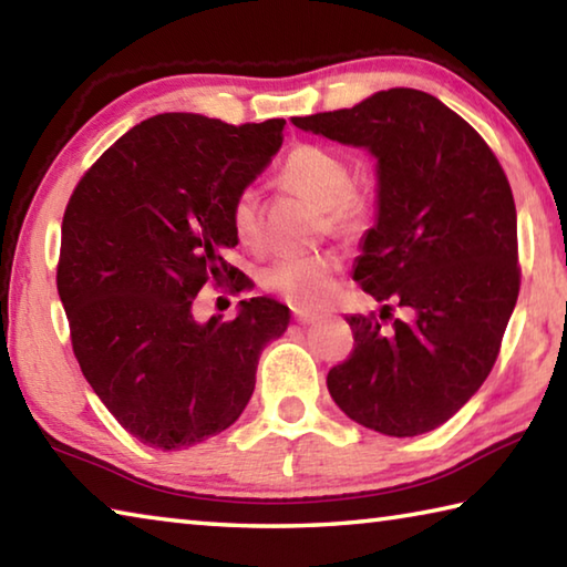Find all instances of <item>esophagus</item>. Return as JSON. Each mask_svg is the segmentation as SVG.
Segmentation results:
<instances>
[{"mask_svg":"<svg viewBox=\"0 0 567 567\" xmlns=\"http://www.w3.org/2000/svg\"><path fill=\"white\" fill-rule=\"evenodd\" d=\"M315 320H320V315L307 312V310H295V322L297 324H312Z\"/></svg>","mask_w":567,"mask_h":567,"instance_id":"obj_1","label":"esophagus"}]
</instances>
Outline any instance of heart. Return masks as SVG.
<instances>
[{
    "label": "heart",
    "instance_id": "1",
    "mask_svg": "<svg viewBox=\"0 0 567 567\" xmlns=\"http://www.w3.org/2000/svg\"><path fill=\"white\" fill-rule=\"evenodd\" d=\"M285 187L310 199L322 209V223L330 233L354 235L370 223V197L350 185V169L334 152L318 145L295 147L282 162ZM233 229L239 245L260 247V203L255 189H243L233 203ZM338 260L332 255H292L265 267L262 285L287 302L310 307L330 292Z\"/></svg>",
    "mask_w": 567,
    "mask_h": 567
}]
</instances>
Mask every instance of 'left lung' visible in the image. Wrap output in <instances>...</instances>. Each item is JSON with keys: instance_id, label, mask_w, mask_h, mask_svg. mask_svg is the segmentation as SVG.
Masks as SVG:
<instances>
[{"instance_id": "left-lung-1", "label": "left lung", "mask_w": 567, "mask_h": 567, "mask_svg": "<svg viewBox=\"0 0 567 567\" xmlns=\"http://www.w3.org/2000/svg\"><path fill=\"white\" fill-rule=\"evenodd\" d=\"M292 124L378 159L375 225L354 280L385 305L380 318H344L354 348L328 372L330 395L375 433H430L491 375L520 292L505 172L460 114L420 90L375 92ZM388 301L409 318L388 326Z\"/></svg>"}]
</instances>
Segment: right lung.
<instances>
[{
  "instance_id": "right-lung-1",
  "label": "right lung",
  "mask_w": 567,
  "mask_h": 567,
  "mask_svg": "<svg viewBox=\"0 0 567 567\" xmlns=\"http://www.w3.org/2000/svg\"><path fill=\"white\" fill-rule=\"evenodd\" d=\"M285 120L189 112L140 122L94 162L62 219L56 290L82 375L140 443L182 450L223 433L252 398L265 344L290 324L270 297L197 322L207 282L247 290L225 260L233 203L270 165Z\"/></svg>"
}]
</instances>
